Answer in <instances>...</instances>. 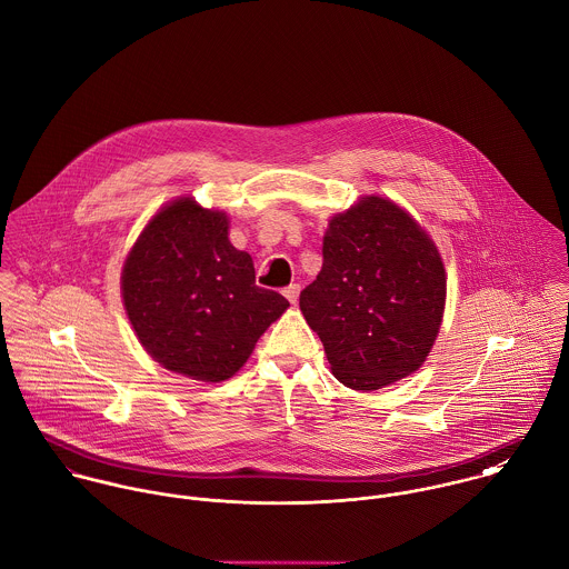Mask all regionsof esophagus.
<instances>
[{
  "label": "esophagus",
  "instance_id": "esophagus-1",
  "mask_svg": "<svg viewBox=\"0 0 569 569\" xmlns=\"http://www.w3.org/2000/svg\"><path fill=\"white\" fill-rule=\"evenodd\" d=\"M299 292H301V286H299V283H290L288 288H283V297H286L290 303H297Z\"/></svg>",
  "mask_w": 569,
  "mask_h": 569
}]
</instances>
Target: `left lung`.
Masks as SVG:
<instances>
[{"mask_svg": "<svg viewBox=\"0 0 569 569\" xmlns=\"http://www.w3.org/2000/svg\"><path fill=\"white\" fill-rule=\"evenodd\" d=\"M445 299L436 243L400 207L369 196L330 222L323 268L299 306L332 373L349 389L373 391L425 362Z\"/></svg>", "mask_w": 569, "mask_h": 569, "instance_id": "left-lung-1", "label": "left lung"}]
</instances>
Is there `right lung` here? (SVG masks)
<instances>
[{
    "mask_svg": "<svg viewBox=\"0 0 569 569\" xmlns=\"http://www.w3.org/2000/svg\"><path fill=\"white\" fill-rule=\"evenodd\" d=\"M133 332L162 367L193 380H227L290 306L254 286L248 252L228 241V218L191 198L164 207L122 268Z\"/></svg>",
    "mask_w": 569,
    "mask_h": 569,
    "instance_id": "right-lung-1",
    "label": "right lung"
}]
</instances>
